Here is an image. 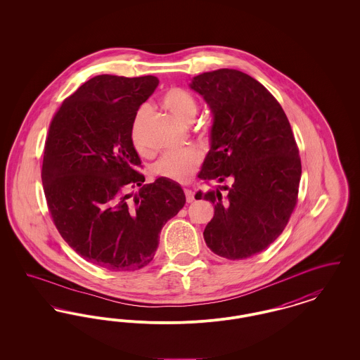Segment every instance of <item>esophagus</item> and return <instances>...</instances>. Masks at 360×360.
Wrapping results in <instances>:
<instances>
[{
  "label": "esophagus",
  "mask_w": 360,
  "mask_h": 360,
  "mask_svg": "<svg viewBox=\"0 0 360 360\" xmlns=\"http://www.w3.org/2000/svg\"><path fill=\"white\" fill-rule=\"evenodd\" d=\"M185 194H186V201H188V204L194 201V193L190 188H185Z\"/></svg>",
  "instance_id": "34e87169"
}]
</instances>
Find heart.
I'll list each match as a JSON object with an SVG mask.
<instances>
[{"instance_id": "1", "label": "heart", "mask_w": 360, "mask_h": 360, "mask_svg": "<svg viewBox=\"0 0 360 360\" xmlns=\"http://www.w3.org/2000/svg\"><path fill=\"white\" fill-rule=\"evenodd\" d=\"M162 103L172 112V115H175L178 119L186 122L194 119L198 109V103L195 97L186 89L175 87V86L166 90V93L162 97ZM144 115H146V108H141L137 113L135 127H134V141L136 146H140L136 134L137 122L143 119ZM198 135L202 139H207L210 136V128L206 125L200 127ZM201 162H202L201 154L194 148L172 151V153L162 155L155 162L153 172L159 178L184 184L190 181L193 175L198 172Z\"/></svg>"}]
</instances>
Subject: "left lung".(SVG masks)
I'll return each mask as SVG.
<instances>
[{"label": "left lung", "instance_id": "1", "mask_svg": "<svg viewBox=\"0 0 360 360\" xmlns=\"http://www.w3.org/2000/svg\"><path fill=\"white\" fill-rule=\"evenodd\" d=\"M190 86L214 117L198 178L209 186L231 182L195 194L214 205L206 245L231 260L257 255L283 232L298 201L301 159L290 122L274 96L239 70L202 72Z\"/></svg>", "mask_w": 360, "mask_h": 360}]
</instances>
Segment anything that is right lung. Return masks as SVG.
<instances>
[{
  "instance_id": "obj_1",
  "label": "right lung",
  "mask_w": 360,
  "mask_h": 360,
  "mask_svg": "<svg viewBox=\"0 0 360 360\" xmlns=\"http://www.w3.org/2000/svg\"><path fill=\"white\" fill-rule=\"evenodd\" d=\"M158 84L154 75H97L63 101L46 137L41 181L52 221L78 255L110 271L147 266L163 225L186 202L176 182L143 185L136 172L132 128ZM137 186V195L127 193Z\"/></svg>"
}]
</instances>
